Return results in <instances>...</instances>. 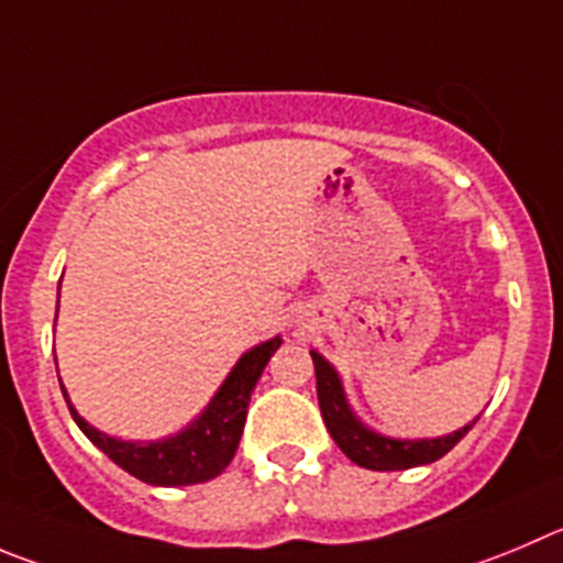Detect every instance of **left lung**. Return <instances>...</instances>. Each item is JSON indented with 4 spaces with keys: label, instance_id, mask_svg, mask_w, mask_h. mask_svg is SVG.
<instances>
[{
    "label": "left lung",
    "instance_id": "8db88e82",
    "mask_svg": "<svg viewBox=\"0 0 563 563\" xmlns=\"http://www.w3.org/2000/svg\"><path fill=\"white\" fill-rule=\"evenodd\" d=\"M313 369H317V397L319 408H322V419L328 424L330 435L341 448V453L353 464L364 466V470L375 472H397V470H411V466L433 464L441 455H448L450 450L470 433L472 424H464L461 430L439 439H391V435L375 433L366 428L358 417L353 413L350 402H346L344 386L341 377L322 355L313 350Z\"/></svg>",
    "mask_w": 563,
    "mask_h": 563
}]
</instances>
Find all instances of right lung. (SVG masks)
Here are the masks:
<instances>
[{"instance_id": "add662e5", "label": "right lung", "mask_w": 563, "mask_h": 563, "mask_svg": "<svg viewBox=\"0 0 563 563\" xmlns=\"http://www.w3.org/2000/svg\"><path fill=\"white\" fill-rule=\"evenodd\" d=\"M280 344L283 339L275 335V339L252 346L250 353L241 355L239 364L228 375V380L213 394V400L208 402V408L186 430L161 441L113 439V435L102 433L93 424H88L77 413V408L68 400L63 383L60 391L66 397L68 411L75 417L77 428L113 464H119L124 472H130L139 481L150 483V486H191V483L213 481L233 461L241 433H244L246 406H250L252 388H255L257 377L264 375L266 364H269V358L275 355V350Z\"/></svg>"}]
</instances>
